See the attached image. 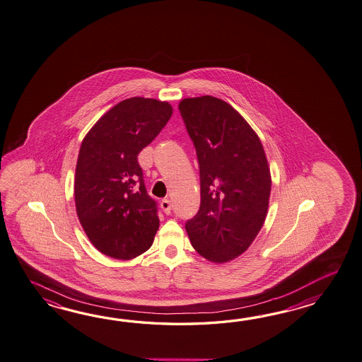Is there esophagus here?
<instances>
[{
  "label": "esophagus",
  "instance_id": "1",
  "mask_svg": "<svg viewBox=\"0 0 362 362\" xmlns=\"http://www.w3.org/2000/svg\"><path fill=\"white\" fill-rule=\"evenodd\" d=\"M161 208L163 211H165V214H170L171 213V209H173V206H171V202L170 200H162L161 201Z\"/></svg>",
  "mask_w": 362,
  "mask_h": 362
}]
</instances>
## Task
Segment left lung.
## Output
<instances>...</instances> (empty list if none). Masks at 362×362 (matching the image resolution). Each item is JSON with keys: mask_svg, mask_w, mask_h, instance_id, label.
<instances>
[{"mask_svg": "<svg viewBox=\"0 0 362 362\" xmlns=\"http://www.w3.org/2000/svg\"><path fill=\"white\" fill-rule=\"evenodd\" d=\"M179 112L200 166V209L185 230L200 256L228 262L250 248L267 216L265 151L248 122L221 98H185Z\"/></svg>", "mask_w": 362, "mask_h": 362, "instance_id": "obj_1", "label": "left lung"}]
</instances>
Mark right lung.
<instances>
[{
	"mask_svg": "<svg viewBox=\"0 0 362 362\" xmlns=\"http://www.w3.org/2000/svg\"><path fill=\"white\" fill-rule=\"evenodd\" d=\"M171 114L166 101L131 97L105 112L81 141L74 182L76 214L90 243L109 257L131 259L153 244L160 219L137 154Z\"/></svg>",
	"mask_w": 362,
	"mask_h": 362,
	"instance_id": "1",
	"label": "right lung"
}]
</instances>
